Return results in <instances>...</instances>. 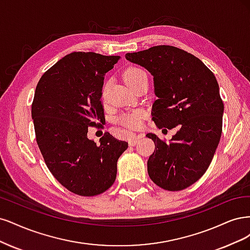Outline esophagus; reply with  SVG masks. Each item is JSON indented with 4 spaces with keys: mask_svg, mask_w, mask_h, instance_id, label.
<instances>
[{
    "mask_svg": "<svg viewBox=\"0 0 250 250\" xmlns=\"http://www.w3.org/2000/svg\"><path fill=\"white\" fill-rule=\"evenodd\" d=\"M141 135H133L130 139H128V143H130V146H135V144L138 142L141 139Z\"/></svg>",
    "mask_w": 250,
    "mask_h": 250,
    "instance_id": "esophagus-1",
    "label": "esophagus"
}]
</instances>
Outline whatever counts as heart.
<instances>
[{"label":"heart","mask_w":250,"mask_h":250,"mask_svg":"<svg viewBox=\"0 0 250 250\" xmlns=\"http://www.w3.org/2000/svg\"><path fill=\"white\" fill-rule=\"evenodd\" d=\"M124 78H125V83L131 88H133L137 83L140 82L142 79L147 78V75H146V72L144 71L142 68L130 67V68H127L125 70ZM108 86H109V83L104 82L103 84L102 88H101V99H102L103 102L106 101L107 92H108ZM142 118H143V114L141 113V112L136 111V112H132V113L120 115L116 119V122L119 125H125L128 128H136V127L140 126V125L142 123Z\"/></svg>","instance_id":"obj_1"}]
</instances>
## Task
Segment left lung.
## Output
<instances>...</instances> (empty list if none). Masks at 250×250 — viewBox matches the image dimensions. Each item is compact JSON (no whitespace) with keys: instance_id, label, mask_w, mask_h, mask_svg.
<instances>
[{"instance_id":"8db88e82","label":"left lung","mask_w":250,"mask_h":250,"mask_svg":"<svg viewBox=\"0 0 250 250\" xmlns=\"http://www.w3.org/2000/svg\"><path fill=\"white\" fill-rule=\"evenodd\" d=\"M125 58L154 76L156 125H180L169 142L146 135L155 143L147 161L149 178L168 191L186 189L207 171L220 141L224 106L217 80L203 61L172 45L127 53Z\"/></svg>"}]
</instances>
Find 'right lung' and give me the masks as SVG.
<instances>
[{"mask_svg": "<svg viewBox=\"0 0 250 250\" xmlns=\"http://www.w3.org/2000/svg\"><path fill=\"white\" fill-rule=\"evenodd\" d=\"M120 56L74 52L47 69L36 86L32 118L36 142L49 170L63 187L81 196L108 190L127 142L106 132L96 144L88 127L104 122L101 88Z\"/></svg>", "mask_w": 250, "mask_h": 250, "instance_id": "obj_1", "label": "right lung"}]
</instances>
